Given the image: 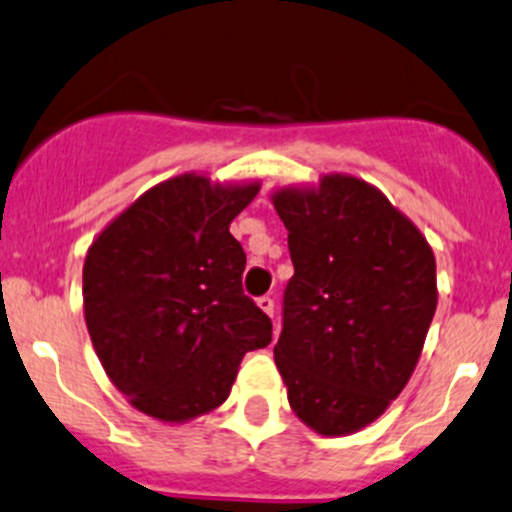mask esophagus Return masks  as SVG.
<instances>
[{
	"label": "esophagus",
	"instance_id": "esophagus-1",
	"mask_svg": "<svg viewBox=\"0 0 512 512\" xmlns=\"http://www.w3.org/2000/svg\"><path fill=\"white\" fill-rule=\"evenodd\" d=\"M258 308H261L263 313L271 315V318H273V298H268V295H263V298H258Z\"/></svg>",
	"mask_w": 512,
	"mask_h": 512
}]
</instances>
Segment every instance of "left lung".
Segmentation results:
<instances>
[{"instance_id": "1", "label": "left lung", "mask_w": 512, "mask_h": 512, "mask_svg": "<svg viewBox=\"0 0 512 512\" xmlns=\"http://www.w3.org/2000/svg\"><path fill=\"white\" fill-rule=\"evenodd\" d=\"M271 202L295 268L273 347L288 402L315 434H355L414 374L439 300L434 251L355 175L278 187Z\"/></svg>"}]
</instances>
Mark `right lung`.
<instances>
[{"instance_id":"add662e5","label":"right lung","mask_w":512,"mask_h":512,"mask_svg":"<svg viewBox=\"0 0 512 512\" xmlns=\"http://www.w3.org/2000/svg\"><path fill=\"white\" fill-rule=\"evenodd\" d=\"M261 182L184 172L110 219L83 263V318L110 382L142 414L187 424L221 407L271 320L241 291L229 224Z\"/></svg>"}]
</instances>
